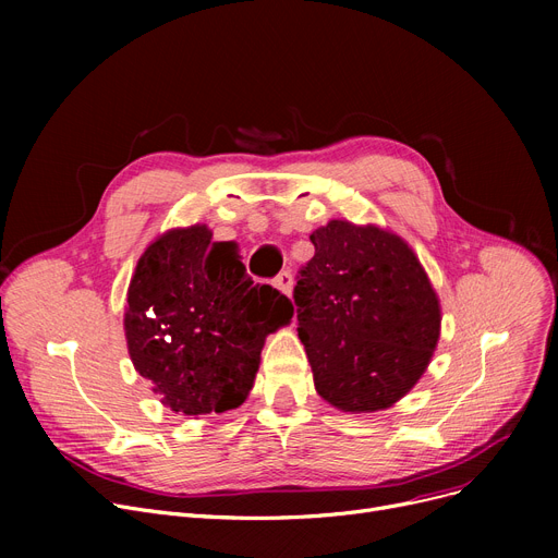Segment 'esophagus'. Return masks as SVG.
<instances>
[{"mask_svg":"<svg viewBox=\"0 0 558 558\" xmlns=\"http://www.w3.org/2000/svg\"><path fill=\"white\" fill-rule=\"evenodd\" d=\"M274 284L282 291V294H291V289H294V278H291L289 271H280L276 278H274Z\"/></svg>","mask_w":558,"mask_h":558,"instance_id":"34e87169","label":"esophagus"}]
</instances>
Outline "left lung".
<instances>
[{
	"label": "left lung",
	"mask_w": 558,
	"mask_h": 558,
	"mask_svg": "<svg viewBox=\"0 0 558 558\" xmlns=\"http://www.w3.org/2000/svg\"><path fill=\"white\" fill-rule=\"evenodd\" d=\"M310 240L294 303L318 396L341 412H379L425 373L441 305L414 251L377 226L332 219Z\"/></svg>",
	"instance_id": "left-lung-1"
}]
</instances>
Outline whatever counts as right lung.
<instances>
[{
    "instance_id": "right-lung-1",
    "label": "right lung",
    "mask_w": 558,
    "mask_h": 558,
    "mask_svg": "<svg viewBox=\"0 0 558 558\" xmlns=\"http://www.w3.org/2000/svg\"><path fill=\"white\" fill-rule=\"evenodd\" d=\"M294 305L255 284L234 242H213L203 223L173 228L149 244L129 284L124 330L135 371L171 412L198 416L240 407L267 335Z\"/></svg>"
}]
</instances>
